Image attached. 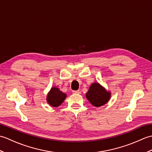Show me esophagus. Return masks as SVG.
Instances as JSON below:
<instances>
[{
	"label": "esophagus",
	"mask_w": 152,
	"mask_h": 152,
	"mask_svg": "<svg viewBox=\"0 0 152 152\" xmlns=\"http://www.w3.org/2000/svg\"><path fill=\"white\" fill-rule=\"evenodd\" d=\"M72 93H75V94H80V93H81V91L78 90V91H72Z\"/></svg>",
	"instance_id": "obj_1"
}]
</instances>
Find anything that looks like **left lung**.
I'll use <instances>...</instances> for the list:
<instances>
[{
  "label": "left lung",
  "mask_w": 152,
  "mask_h": 152,
  "mask_svg": "<svg viewBox=\"0 0 152 152\" xmlns=\"http://www.w3.org/2000/svg\"><path fill=\"white\" fill-rule=\"evenodd\" d=\"M86 97L93 106L99 107L109 101L110 93L106 91L98 83H94L90 86L88 92L86 93Z\"/></svg>",
  "instance_id": "obj_1"
}]
</instances>
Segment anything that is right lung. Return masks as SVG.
I'll use <instances>...</instances> for the list:
<instances>
[{
    "instance_id": "1",
    "label": "right lung",
    "mask_w": 152,
    "mask_h": 152,
    "mask_svg": "<svg viewBox=\"0 0 152 152\" xmlns=\"http://www.w3.org/2000/svg\"><path fill=\"white\" fill-rule=\"evenodd\" d=\"M66 96V94H64L59 89L54 87L51 89V91L48 93L47 96V101L51 106L57 107L64 101Z\"/></svg>"
}]
</instances>
